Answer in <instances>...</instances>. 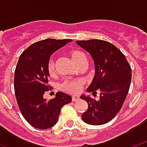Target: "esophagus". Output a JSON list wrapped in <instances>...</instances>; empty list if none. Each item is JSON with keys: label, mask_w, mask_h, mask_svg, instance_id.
Here are the masks:
<instances>
[{"label": "esophagus", "mask_w": 147, "mask_h": 147, "mask_svg": "<svg viewBox=\"0 0 147 147\" xmlns=\"http://www.w3.org/2000/svg\"><path fill=\"white\" fill-rule=\"evenodd\" d=\"M78 100H80V97L77 95H73L71 97V101L72 102H77Z\"/></svg>", "instance_id": "obj_1"}]
</instances>
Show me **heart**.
Segmentation results:
<instances>
[{"mask_svg": "<svg viewBox=\"0 0 147 147\" xmlns=\"http://www.w3.org/2000/svg\"><path fill=\"white\" fill-rule=\"evenodd\" d=\"M68 55L77 66L81 64H85L86 62V57L83 52L80 51L76 49H71L68 51ZM47 71H48L49 76L52 78L56 76V67H55V64L53 60L48 62L47 64ZM84 85L83 80H73V81H65L62 84V89L65 92L68 94H76L82 90Z\"/></svg>", "mask_w": 147, "mask_h": 147, "instance_id": "obj_1", "label": "heart"}]
</instances>
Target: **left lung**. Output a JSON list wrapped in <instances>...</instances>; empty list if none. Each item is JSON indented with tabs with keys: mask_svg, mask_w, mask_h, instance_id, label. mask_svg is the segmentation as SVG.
Returning <instances> with one entry per match:
<instances>
[{
	"mask_svg": "<svg viewBox=\"0 0 147 147\" xmlns=\"http://www.w3.org/2000/svg\"><path fill=\"white\" fill-rule=\"evenodd\" d=\"M76 43L89 52L95 65V76L88 92L94 95L100 93V99L82 95L88 104L82 119L91 125H102L116 117L122 108L131 80V68L125 56L112 43L104 40L91 39Z\"/></svg>",
	"mask_w": 147,
	"mask_h": 147,
	"instance_id": "obj_1",
	"label": "left lung"
}]
</instances>
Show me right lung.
I'll list each match as a JSON object with an SVG mask.
<instances>
[{"label": "right lung", "mask_w": 147, "mask_h": 147, "mask_svg": "<svg viewBox=\"0 0 147 147\" xmlns=\"http://www.w3.org/2000/svg\"><path fill=\"white\" fill-rule=\"evenodd\" d=\"M71 39L48 38L34 42L21 53L15 70L14 89L17 104L24 119L38 129H47L57 122L61 108L71 102V97L57 92L46 100L49 84L47 64L50 55Z\"/></svg>", "instance_id": "right-lung-1"}]
</instances>
